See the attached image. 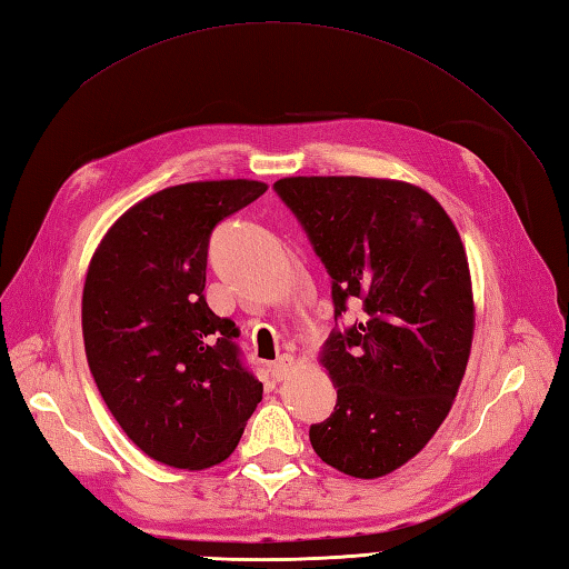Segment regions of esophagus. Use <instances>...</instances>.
Instances as JSON below:
<instances>
[{"label":"esophagus","mask_w":569,"mask_h":569,"mask_svg":"<svg viewBox=\"0 0 569 569\" xmlns=\"http://www.w3.org/2000/svg\"><path fill=\"white\" fill-rule=\"evenodd\" d=\"M296 357H291V355H283V357H278L276 361H273V367H271V373H273V379L276 381H286L288 377H291V373L296 371Z\"/></svg>","instance_id":"esophagus-1"}]
</instances>
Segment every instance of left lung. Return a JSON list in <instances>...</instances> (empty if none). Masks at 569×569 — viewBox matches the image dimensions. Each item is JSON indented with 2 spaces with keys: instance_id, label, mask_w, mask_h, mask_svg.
Segmentation results:
<instances>
[{
  "instance_id": "obj_1",
  "label": "left lung",
  "mask_w": 569,
  "mask_h": 569,
  "mask_svg": "<svg viewBox=\"0 0 569 569\" xmlns=\"http://www.w3.org/2000/svg\"><path fill=\"white\" fill-rule=\"evenodd\" d=\"M332 278L335 330L320 365L337 389L310 426L325 465L357 479L413 459L450 413L475 337L469 261L450 214L403 180L293 176L273 183Z\"/></svg>"
}]
</instances>
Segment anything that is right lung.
I'll use <instances>...</instances> for the list:
<instances>
[{
    "label": "right lung",
    "instance_id": "obj_1",
    "mask_svg": "<svg viewBox=\"0 0 569 569\" xmlns=\"http://www.w3.org/2000/svg\"><path fill=\"white\" fill-rule=\"evenodd\" d=\"M266 188L237 178L153 192L107 229L90 259V373L127 438L161 465L224 462L261 401V381L241 367L237 325L214 316L202 291L212 229Z\"/></svg>",
    "mask_w": 569,
    "mask_h": 569
}]
</instances>
